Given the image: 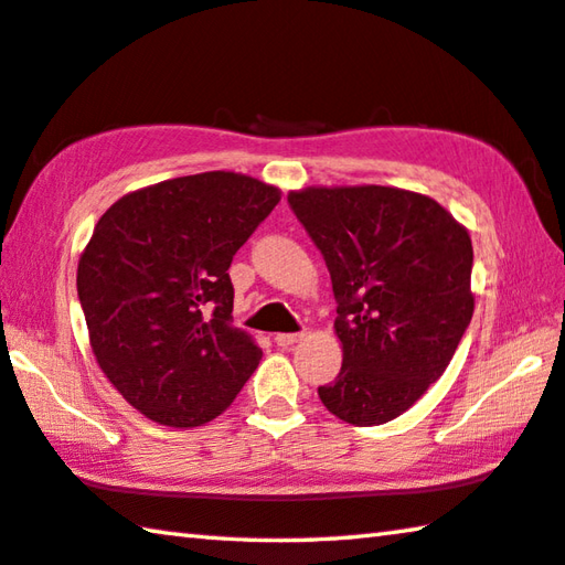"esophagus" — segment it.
<instances>
[{"instance_id":"obj_1","label":"esophagus","mask_w":565,"mask_h":565,"mask_svg":"<svg viewBox=\"0 0 565 565\" xmlns=\"http://www.w3.org/2000/svg\"><path fill=\"white\" fill-rule=\"evenodd\" d=\"M274 341H276V347L289 349V347H294L296 341H301V333H276Z\"/></svg>"}]
</instances>
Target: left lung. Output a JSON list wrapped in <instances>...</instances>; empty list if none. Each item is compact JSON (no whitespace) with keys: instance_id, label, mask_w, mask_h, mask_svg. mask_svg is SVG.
I'll return each mask as SVG.
<instances>
[{"instance_id":"left-lung-1","label":"left lung","mask_w":565,"mask_h":565,"mask_svg":"<svg viewBox=\"0 0 565 565\" xmlns=\"http://www.w3.org/2000/svg\"><path fill=\"white\" fill-rule=\"evenodd\" d=\"M289 206L323 254L337 299L333 416L379 426L441 379L473 317L471 236L431 196L394 186H309Z\"/></svg>"}]
</instances>
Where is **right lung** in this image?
Segmentation results:
<instances>
[{
	"instance_id": "obj_1",
	"label": "right lung",
	"mask_w": 565,
	"mask_h": 565,
	"mask_svg": "<svg viewBox=\"0 0 565 565\" xmlns=\"http://www.w3.org/2000/svg\"><path fill=\"white\" fill-rule=\"evenodd\" d=\"M281 191L234 171L159 181L114 202L76 269L89 343L114 388L157 424L232 406L262 349L232 323L228 266Z\"/></svg>"
}]
</instances>
